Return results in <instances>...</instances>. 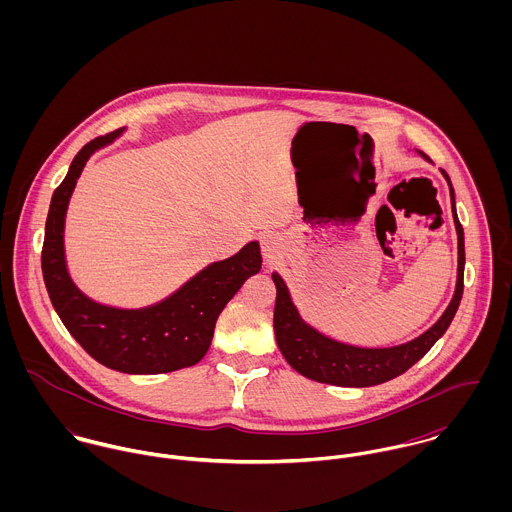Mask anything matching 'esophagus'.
Segmentation results:
<instances>
[{
  "instance_id": "34e87169",
  "label": "esophagus",
  "mask_w": 512,
  "mask_h": 512,
  "mask_svg": "<svg viewBox=\"0 0 512 512\" xmlns=\"http://www.w3.org/2000/svg\"><path fill=\"white\" fill-rule=\"evenodd\" d=\"M278 252H280V238L272 232H266L262 236V254H264V258L272 262L278 256Z\"/></svg>"
}]
</instances>
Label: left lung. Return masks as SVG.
Here are the masks:
<instances>
[{
	"label": "left lung",
	"mask_w": 512,
	"mask_h": 512,
	"mask_svg": "<svg viewBox=\"0 0 512 512\" xmlns=\"http://www.w3.org/2000/svg\"><path fill=\"white\" fill-rule=\"evenodd\" d=\"M418 153L426 161H430L426 153L422 151ZM441 173L449 185L451 213H453V222L457 230V282H455L453 297L447 309L443 311V315L426 333L396 347L368 349V347L347 345L319 333L315 327L305 323L293 303L286 282L278 272H274L272 280L276 284V307H274L276 343L293 370H297L305 378L333 384V386L365 388V386L382 384L404 374L410 366L416 365L447 331L463 295L465 240H463V226L457 219V211H455V193H453L451 181L445 171Z\"/></svg>",
	"instance_id": "1"
}]
</instances>
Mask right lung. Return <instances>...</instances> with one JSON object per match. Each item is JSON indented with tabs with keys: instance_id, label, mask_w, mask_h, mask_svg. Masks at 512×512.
Masks as SVG:
<instances>
[{
	"instance_id": "obj_1",
	"label": "right lung",
	"mask_w": 512,
	"mask_h": 512,
	"mask_svg": "<svg viewBox=\"0 0 512 512\" xmlns=\"http://www.w3.org/2000/svg\"><path fill=\"white\" fill-rule=\"evenodd\" d=\"M122 134L124 128L88 142L55 189L45 224L43 278L57 315L94 361L126 374L173 372L207 355L220 311L262 268L260 244L248 242L234 256L203 268L177 292L140 309L104 305L80 292L65 258L69 201L88 157Z\"/></svg>"
}]
</instances>
